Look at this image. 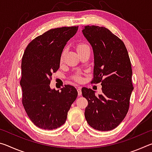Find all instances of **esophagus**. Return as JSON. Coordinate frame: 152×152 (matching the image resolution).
Returning a JSON list of instances; mask_svg holds the SVG:
<instances>
[{"label": "esophagus", "instance_id": "esophagus-1", "mask_svg": "<svg viewBox=\"0 0 152 152\" xmlns=\"http://www.w3.org/2000/svg\"><path fill=\"white\" fill-rule=\"evenodd\" d=\"M77 91H78V96H80V95L82 94V91H81V88H80V87H78V88H77Z\"/></svg>", "mask_w": 152, "mask_h": 152}]
</instances>
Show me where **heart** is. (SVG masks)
<instances>
[{"label":"heart","mask_w":152,"mask_h":152,"mask_svg":"<svg viewBox=\"0 0 152 152\" xmlns=\"http://www.w3.org/2000/svg\"><path fill=\"white\" fill-rule=\"evenodd\" d=\"M87 46H88V45H85V44H82H82L78 45H77V47H76L77 51H79L82 50V49L85 48L86 47H87ZM62 60H63V54H62V56H61V61H62ZM74 78H75L76 80H80V78H79L78 76H74Z\"/></svg>","instance_id":"1"}]
</instances>
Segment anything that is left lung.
<instances>
[{
	"instance_id": "1",
	"label": "left lung",
	"mask_w": 152,
	"mask_h": 152,
	"mask_svg": "<svg viewBox=\"0 0 152 152\" xmlns=\"http://www.w3.org/2000/svg\"><path fill=\"white\" fill-rule=\"evenodd\" d=\"M82 33L94 54V78L101 82L102 93L84 87L82 96L88 101L84 112L88 125L106 132L116 128L124 119L133 90L132 69L125 45L119 37L103 27L84 26Z\"/></svg>"
}]
</instances>
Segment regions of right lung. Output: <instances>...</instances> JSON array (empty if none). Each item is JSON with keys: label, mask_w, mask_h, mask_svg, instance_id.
<instances>
[{"label": "right lung", "mask_w": 152, "mask_h": 152, "mask_svg": "<svg viewBox=\"0 0 152 152\" xmlns=\"http://www.w3.org/2000/svg\"><path fill=\"white\" fill-rule=\"evenodd\" d=\"M77 27H63L48 31L31 42L21 61L23 105L37 127L55 129L65 123L78 92L66 85L61 91L50 88L53 72L60 68L64 47L76 34Z\"/></svg>", "instance_id": "1"}]
</instances>
